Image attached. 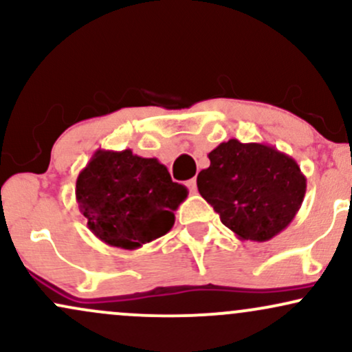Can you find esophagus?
Instances as JSON below:
<instances>
[{"label":"esophagus","instance_id":"obj_1","mask_svg":"<svg viewBox=\"0 0 352 352\" xmlns=\"http://www.w3.org/2000/svg\"><path fill=\"white\" fill-rule=\"evenodd\" d=\"M187 187H188V190L192 193H195L197 192V179L195 177H193V179H190L188 182H187Z\"/></svg>","mask_w":352,"mask_h":352}]
</instances>
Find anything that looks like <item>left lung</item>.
<instances>
[{
  "label": "left lung",
  "instance_id": "obj_1",
  "mask_svg": "<svg viewBox=\"0 0 352 352\" xmlns=\"http://www.w3.org/2000/svg\"><path fill=\"white\" fill-rule=\"evenodd\" d=\"M208 159L197 187L240 240L268 241L292 223L306 193V177L293 157L268 144L230 139Z\"/></svg>",
  "mask_w": 352,
  "mask_h": 352
}]
</instances>
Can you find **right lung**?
Segmentation results:
<instances>
[{
    "instance_id": "obj_1",
    "label": "right lung",
    "mask_w": 352,
    "mask_h": 352,
    "mask_svg": "<svg viewBox=\"0 0 352 352\" xmlns=\"http://www.w3.org/2000/svg\"><path fill=\"white\" fill-rule=\"evenodd\" d=\"M188 190L172 182L167 167L131 148L94 152L76 182V200L87 228L104 243L124 250L164 236Z\"/></svg>"
}]
</instances>
